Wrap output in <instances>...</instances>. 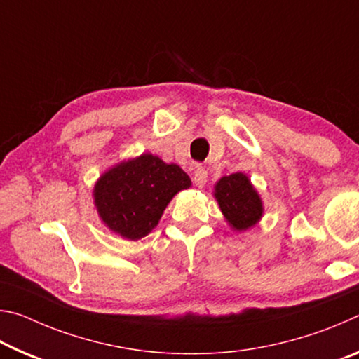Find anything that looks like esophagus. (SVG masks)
Masks as SVG:
<instances>
[{"label":"esophagus","mask_w":359,"mask_h":359,"mask_svg":"<svg viewBox=\"0 0 359 359\" xmlns=\"http://www.w3.org/2000/svg\"><path fill=\"white\" fill-rule=\"evenodd\" d=\"M193 182L198 188H203L205 185V182H208V171H205V168L196 166V169L193 171Z\"/></svg>","instance_id":"34e87169"}]
</instances>
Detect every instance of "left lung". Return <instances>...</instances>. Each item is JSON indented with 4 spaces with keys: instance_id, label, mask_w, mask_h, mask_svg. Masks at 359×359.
Segmentation results:
<instances>
[{
    "instance_id": "obj_1",
    "label": "left lung",
    "mask_w": 359,
    "mask_h": 359,
    "mask_svg": "<svg viewBox=\"0 0 359 359\" xmlns=\"http://www.w3.org/2000/svg\"><path fill=\"white\" fill-rule=\"evenodd\" d=\"M215 198L223 215L234 229L253 226L263 215V204L247 175L236 172L222 177L215 185Z\"/></svg>"
}]
</instances>
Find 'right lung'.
Wrapping results in <instances>:
<instances>
[{"instance_id": "obj_1", "label": "right lung", "mask_w": 359, "mask_h": 359, "mask_svg": "<svg viewBox=\"0 0 359 359\" xmlns=\"http://www.w3.org/2000/svg\"><path fill=\"white\" fill-rule=\"evenodd\" d=\"M190 185L177 165L144 154L101 175L93 196L102 222L121 238L137 241L156 226L174 194Z\"/></svg>"}]
</instances>
